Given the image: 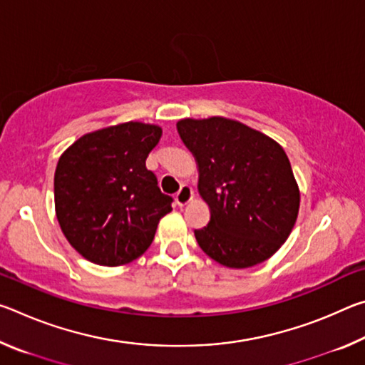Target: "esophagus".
Segmentation results:
<instances>
[{
  "label": "esophagus",
  "instance_id": "esophagus-1",
  "mask_svg": "<svg viewBox=\"0 0 365 365\" xmlns=\"http://www.w3.org/2000/svg\"><path fill=\"white\" fill-rule=\"evenodd\" d=\"M193 196H195L193 188H191L190 185H182V188L178 190V193L175 195V201L177 205L182 207V206H187L188 202L193 200Z\"/></svg>",
  "mask_w": 365,
  "mask_h": 365
}]
</instances>
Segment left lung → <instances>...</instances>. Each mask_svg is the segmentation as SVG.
<instances>
[{
	"label": "left lung",
	"mask_w": 365,
	"mask_h": 365,
	"mask_svg": "<svg viewBox=\"0 0 365 365\" xmlns=\"http://www.w3.org/2000/svg\"><path fill=\"white\" fill-rule=\"evenodd\" d=\"M177 130L197 164V191L211 220L195 230L206 255L246 269L274 256L292 233L299 188L283 148L227 117L182 119Z\"/></svg>",
	"instance_id": "obj_1"
}]
</instances>
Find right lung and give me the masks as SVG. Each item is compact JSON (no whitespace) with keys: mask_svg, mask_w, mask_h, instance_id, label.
<instances>
[{"mask_svg":"<svg viewBox=\"0 0 365 365\" xmlns=\"http://www.w3.org/2000/svg\"><path fill=\"white\" fill-rule=\"evenodd\" d=\"M163 128L123 122L80 137L61 154L54 207L64 237L90 262L115 267L150 248L159 220L172 211L146 158Z\"/></svg>","mask_w":365,"mask_h":365,"instance_id":"obj_1","label":"right lung"}]
</instances>
